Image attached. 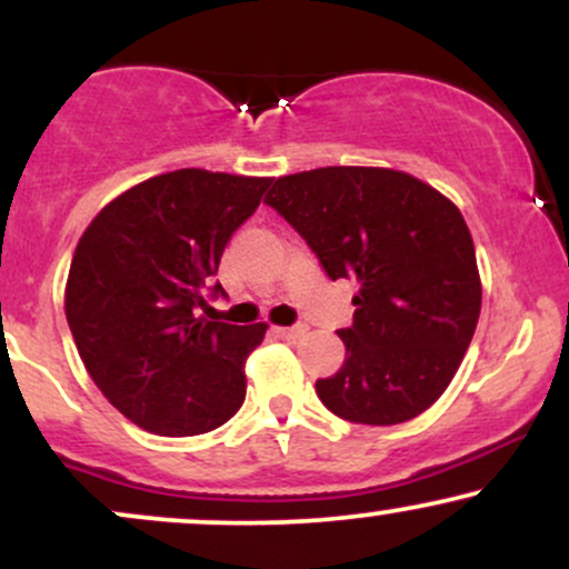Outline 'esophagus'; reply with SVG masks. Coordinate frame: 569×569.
Wrapping results in <instances>:
<instances>
[{
    "mask_svg": "<svg viewBox=\"0 0 569 569\" xmlns=\"http://www.w3.org/2000/svg\"><path fill=\"white\" fill-rule=\"evenodd\" d=\"M305 331H307L305 326H276V329H272V335L280 339H299Z\"/></svg>",
    "mask_w": 569,
    "mask_h": 569,
    "instance_id": "1",
    "label": "esophagus"
}]
</instances>
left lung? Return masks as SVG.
Returning a JSON list of instances; mask_svg holds the SVG:
<instances>
[{"label":"left lung","mask_w":569,"mask_h":569,"mask_svg":"<svg viewBox=\"0 0 569 569\" xmlns=\"http://www.w3.org/2000/svg\"><path fill=\"white\" fill-rule=\"evenodd\" d=\"M264 202L331 280H358L345 363L316 382L323 407L361 426L422 415L452 382L481 310L473 238L452 200L390 168L280 176Z\"/></svg>","instance_id":"left-lung-1"}]
</instances>
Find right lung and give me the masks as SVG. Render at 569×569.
<instances>
[{"instance_id":"1","label":"right lung","mask_w":569,"mask_h":569,"mask_svg":"<svg viewBox=\"0 0 569 569\" xmlns=\"http://www.w3.org/2000/svg\"><path fill=\"white\" fill-rule=\"evenodd\" d=\"M270 179L200 168L154 176L114 198L77 243L67 321L103 396L158 436L224 426L246 398V358L267 326L208 321L206 297L232 232Z\"/></svg>"}]
</instances>
